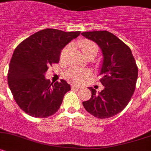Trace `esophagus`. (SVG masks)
I'll list each match as a JSON object with an SVG mask.
<instances>
[{
    "instance_id": "obj_1",
    "label": "esophagus",
    "mask_w": 151,
    "mask_h": 151,
    "mask_svg": "<svg viewBox=\"0 0 151 151\" xmlns=\"http://www.w3.org/2000/svg\"><path fill=\"white\" fill-rule=\"evenodd\" d=\"M71 88L72 89H77V90H79L81 88V86H77L76 84H71Z\"/></svg>"
}]
</instances>
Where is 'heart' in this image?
Segmentation results:
<instances>
[{
  "mask_svg": "<svg viewBox=\"0 0 151 151\" xmlns=\"http://www.w3.org/2000/svg\"><path fill=\"white\" fill-rule=\"evenodd\" d=\"M81 51L85 56L96 55L98 53V47L93 42L90 40H84L80 43ZM70 48V45H67L63 48L60 55L61 60L64 61L66 58ZM91 75V71L89 70H84L78 68H70L65 72V76L67 79L76 83H81L84 82Z\"/></svg>",
  "mask_w": 151,
  "mask_h": 151,
  "instance_id": "obj_1",
  "label": "heart"
}]
</instances>
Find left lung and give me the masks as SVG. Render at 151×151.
<instances>
[{
  "label": "left lung",
  "instance_id": "obj_1",
  "mask_svg": "<svg viewBox=\"0 0 151 151\" xmlns=\"http://www.w3.org/2000/svg\"><path fill=\"white\" fill-rule=\"evenodd\" d=\"M81 35L96 43L102 51L99 75L104 86L100 92L89 87L91 98L83 102V106L98 119L112 117L126 107L135 90L138 73L135 60L130 48L108 31L85 32Z\"/></svg>",
  "mask_w": 151,
  "mask_h": 151
}]
</instances>
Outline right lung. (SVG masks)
<instances>
[{
	"label": "right lung",
	"instance_id": "1",
	"mask_svg": "<svg viewBox=\"0 0 151 151\" xmlns=\"http://www.w3.org/2000/svg\"><path fill=\"white\" fill-rule=\"evenodd\" d=\"M81 32L45 29L23 40L14 50L7 81L16 103L23 112L36 118H47L59 109L70 84L51 83L45 77L48 66L58 63L63 48Z\"/></svg>",
	"mask_w": 151,
	"mask_h": 151
}]
</instances>
